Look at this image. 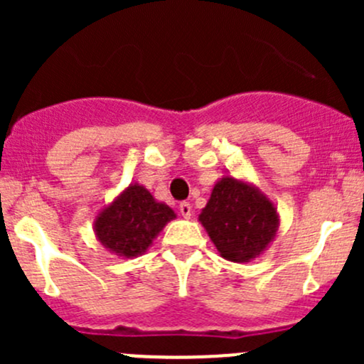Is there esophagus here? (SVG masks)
<instances>
[{"label":"esophagus","mask_w":364,"mask_h":364,"mask_svg":"<svg viewBox=\"0 0 364 364\" xmlns=\"http://www.w3.org/2000/svg\"><path fill=\"white\" fill-rule=\"evenodd\" d=\"M179 213H181L183 218H190V216H192V213H193L192 204H190V203H181V204H179Z\"/></svg>","instance_id":"esophagus-1"}]
</instances>
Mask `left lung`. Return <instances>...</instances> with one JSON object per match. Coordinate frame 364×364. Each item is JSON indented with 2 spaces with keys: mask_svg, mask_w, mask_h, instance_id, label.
Masks as SVG:
<instances>
[{
  "mask_svg": "<svg viewBox=\"0 0 364 364\" xmlns=\"http://www.w3.org/2000/svg\"><path fill=\"white\" fill-rule=\"evenodd\" d=\"M199 222L220 255L237 264L267 250L280 229L273 200L253 183L230 174L215 183Z\"/></svg>",
  "mask_w": 364,
  "mask_h": 364,
  "instance_id": "left-lung-1",
  "label": "left lung"
}]
</instances>
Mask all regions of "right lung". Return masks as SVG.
Segmentation results:
<instances>
[{"label": "right lung", "mask_w": 364, "mask_h": 364, "mask_svg": "<svg viewBox=\"0 0 364 364\" xmlns=\"http://www.w3.org/2000/svg\"><path fill=\"white\" fill-rule=\"evenodd\" d=\"M174 209L160 203L146 186L130 183L95 216V237L105 250L123 259L142 255L171 220Z\"/></svg>", "instance_id": "add662e5"}]
</instances>
